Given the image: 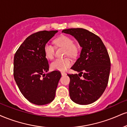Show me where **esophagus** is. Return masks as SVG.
I'll return each instance as SVG.
<instances>
[{
	"mask_svg": "<svg viewBox=\"0 0 127 127\" xmlns=\"http://www.w3.org/2000/svg\"><path fill=\"white\" fill-rule=\"evenodd\" d=\"M61 74H62V76L66 75V73H65V72H62V73H61Z\"/></svg>",
	"mask_w": 127,
	"mask_h": 127,
	"instance_id": "34e87169",
	"label": "esophagus"
}]
</instances>
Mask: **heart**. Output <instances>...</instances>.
<instances>
[{
    "label": "heart",
    "mask_w": 127,
    "mask_h": 127,
    "mask_svg": "<svg viewBox=\"0 0 127 127\" xmlns=\"http://www.w3.org/2000/svg\"><path fill=\"white\" fill-rule=\"evenodd\" d=\"M55 45L57 47L65 49L64 55L65 56L74 57L78 53V47L74 44V40L71 37L66 35H62L54 41ZM55 47L47 42L44 46V52L45 57L48 59H53L55 54ZM72 64L71 60L68 58L57 59L53 61L50 64L51 69L59 71H65Z\"/></svg>",
    "instance_id": "obj_1"
}]
</instances>
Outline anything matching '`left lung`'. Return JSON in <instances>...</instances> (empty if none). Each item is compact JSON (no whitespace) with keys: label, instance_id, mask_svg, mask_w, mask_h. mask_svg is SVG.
<instances>
[{"label":"left lung","instance_id":"obj_1","mask_svg":"<svg viewBox=\"0 0 127 127\" xmlns=\"http://www.w3.org/2000/svg\"><path fill=\"white\" fill-rule=\"evenodd\" d=\"M62 32L73 35L82 47L80 57L71 67L79 74H67L70 97L78 104H90L101 96L108 85L111 69L108 51L98 36L85 29H67Z\"/></svg>","mask_w":127,"mask_h":127}]
</instances>
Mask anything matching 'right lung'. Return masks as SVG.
Returning a JSON list of instances; mask_svg holds the SVG:
<instances>
[{"mask_svg": "<svg viewBox=\"0 0 127 127\" xmlns=\"http://www.w3.org/2000/svg\"><path fill=\"white\" fill-rule=\"evenodd\" d=\"M57 32V31H42L33 33L25 39L15 53V80L24 96L33 104H47L54 100L56 95L62 74L58 70L44 74L49 69L44 46Z\"/></svg>", "mask_w": 127, "mask_h": 127, "instance_id": "obj_1", "label": "right lung"}]
</instances>
